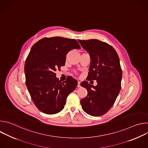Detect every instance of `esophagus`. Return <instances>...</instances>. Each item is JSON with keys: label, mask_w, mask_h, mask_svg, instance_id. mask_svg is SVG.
Here are the masks:
<instances>
[{"label": "esophagus", "mask_w": 148, "mask_h": 148, "mask_svg": "<svg viewBox=\"0 0 148 148\" xmlns=\"http://www.w3.org/2000/svg\"><path fill=\"white\" fill-rule=\"evenodd\" d=\"M77 87H81V86H80V82H79V81H78Z\"/></svg>", "instance_id": "obj_1"}]
</instances>
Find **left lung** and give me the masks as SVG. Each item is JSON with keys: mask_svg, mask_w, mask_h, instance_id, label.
<instances>
[{"mask_svg": "<svg viewBox=\"0 0 148 148\" xmlns=\"http://www.w3.org/2000/svg\"><path fill=\"white\" fill-rule=\"evenodd\" d=\"M91 57L87 81L96 80L94 86L84 81L81 86L87 90L81 105L87 114L99 116L106 114L112 107L121 88L122 69L115 50L109 44L97 39L78 40Z\"/></svg>", "mask_w": 148, "mask_h": 148, "instance_id": "obj_1", "label": "left lung"}]
</instances>
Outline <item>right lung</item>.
<instances>
[{
    "label": "right lung",
    "instance_id": "1",
    "mask_svg": "<svg viewBox=\"0 0 148 148\" xmlns=\"http://www.w3.org/2000/svg\"><path fill=\"white\" fill-rule=\"evenodd\" d=\"M74 49H81L77 40L61 37L43 38L32 47L25 64L26 84L41 112L49 115L60 112L75 89V79L69 76L61 82L55 73L65 65L67 54Z\"/></svg>",
    "mask_w": 148,
    "mask_h": 148
}]
</instances>
